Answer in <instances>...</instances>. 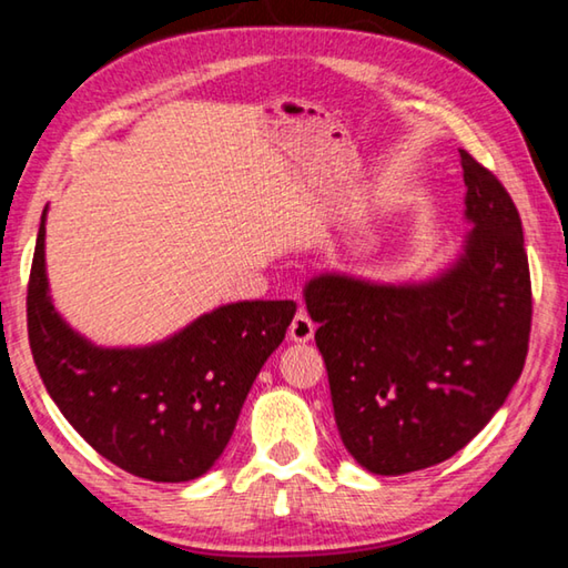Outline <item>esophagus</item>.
<instances>
[{"mask_svg":"<svg viewBox=\"0 0 568 568\" xmlns=\"http://www.w3.org/2000/svg\"><path fill=\"white\" fill-rule=\"evenodd\" d=\"M313 333H316V323L311 321L308 313L305 311L295 313L291 328H287V336H291V341H295V344H305V341L313 338Z\"/></svg>","mask_w":568,"mask_h":568,"instance_id":"obj_1","label":"esophagus"}]
</instances>
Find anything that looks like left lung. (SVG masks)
I'll use <instances>...</instances> for the list:
<instances>
[{"label": "left lung", "instance_id": "left-lung-1", "mask_svg": "<svg viewBox=\"0 0 568 568\" xmlns=\"http://www.w3.org/2000/svg\"><path fill=\"white\" fill-rule=\"evenodd\" d=\"M463 252L422 283L323 273L303 298L333 417L354 460L376 475L445 463L488 425L524 372L530 273L516 204L460 149Z\"/></svg>", "mask_w": 568, "mask_h": 568}]
</instances>
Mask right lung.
I'll use <instances>...</instances> for the list:
<instances>
[{
	"label": "right lung",
	"mask_w": 568,
	"mask_h": 568,
	"mask_svg": "<svg viewBox=\"0 0 568 568\" xmlns=\"http://www.w3.org/2000/svg\"><path fill=\"white\" fill-rule=\"evenodd\" d=\"M293 316V301H240L159 344H90L52 305L42 214L27 285L32 358L78 435L136 478L186 483L220 460L252 382Z\"/></svg>",
	"instance_id": "1"
}]
</instances>
